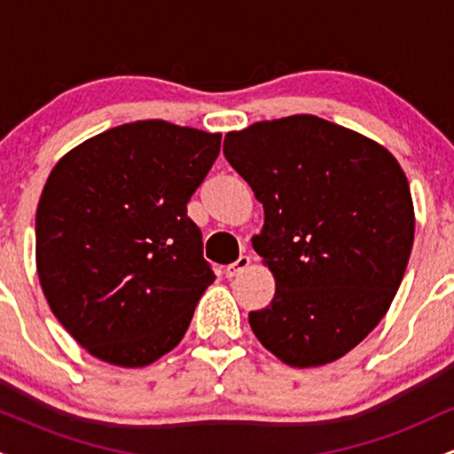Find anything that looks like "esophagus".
I'll list each match as a JSON object with an SVG mask.
<instances>
[{
    "mask_svg": "<svg viewBox=\"0 0 454 454\" xmlns=\"http://www.w3.org/2000/svg\"><path fill=\"white\" fill-rule=\"evenodd\" d=\"M249 264H252V260H249V256H241L237 260V262L228 264L226 267V278H239V275L243 273V270L249 269Z\"/></svg>",
    "mask_w": 454,
    "mask_h": 454,
    "instance_id": "obj_1",
    "label": "esophagus"
}]
</instances>
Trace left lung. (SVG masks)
<instances>
[{"instance_id":"1","label":"left lung","mask_w":454,"mask_h":454,"mask_svg":"<svg viewBox=\"0 0 454 454\" xmlns=\"http://www.w3.org/2000/svg\"><path fill=\"white\" fill-rule=\"evenodd\" d=\"M223 155L262 202L254 249L275 279L254 335L290 367L346 356L387 316L414 245V202L387 147L316 114L228 132Z\"/></svg>"}]
</instances>
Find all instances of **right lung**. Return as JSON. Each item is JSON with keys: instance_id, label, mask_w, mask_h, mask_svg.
Instances as JSON below:
<instances>
[{"instance_id": "add662e5", "label": "right lung", "mask_w": 454, "mask_h": 454, "mask_svg": "<svg viewBox=\"0 0 454 454\" xmlns=\"http://www.w3.org/2000/svg\"><path fill=\"white\" fill-rule=\"evenodd\" d=\"M222 134L123 123L70 149L35 209V269L61 326L91 356L147 367L179 346L215 275L187 200Z\"/></svg>"}]
</instances>
